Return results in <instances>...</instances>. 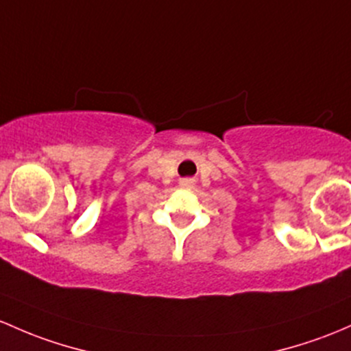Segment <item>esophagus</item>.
Listing matches in <instances>:
<instances>
[{
    "mask_svg": "<svg viewBox=\"0 0 351 351\" xmlns=\"http://www.w3.org/2000/svg\"><path fill=\"white\" fill-rule=\"evenodd\" d=\"M179 184H180V187H192L194 180H192V179H182Z\"/></svg>",
    "mask_w": 351,
    "mask_h": 351,
    "instance_id": "esophagus-1",
    "label": "esophagus"
}]
</instances>
